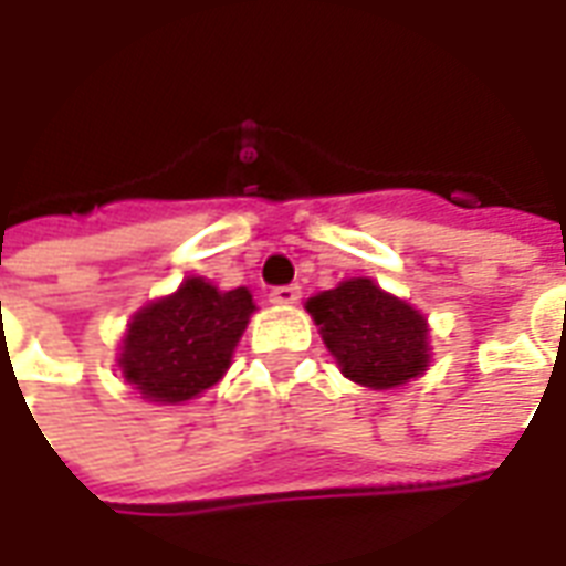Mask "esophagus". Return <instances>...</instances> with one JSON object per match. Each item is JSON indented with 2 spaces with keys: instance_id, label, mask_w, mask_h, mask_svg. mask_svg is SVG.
I'll return each mask as SVG.
<instances>
[{
  "instance_id": "esophagus-1",
  "label": "esophagus",
  "mask_w": 566,
  "mask_h": 566,
  "mask_svg": "<svg viewBox=\"0 0 566 566\" xmlns=\"http://www.w3.org/2000/svg\"><path fill=\"white\" fill-rule=\"evenodd\" d=\"M300 300V287L296 284H282V287H272L270 291V303L275 306H294Z\"/></svg>"
}]
</instances>
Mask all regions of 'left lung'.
Instances as JSON below:
<instances>
[{"instance_id": "1", "label": "left lung", "mask_w": 566, "mask_h": 566, "mask_svg": "<svg viewBox=\"0 0 566 566\" xmlns=\"http://www.w3.org/2000/svg\"><path fill=\"white\" fill-rule=\"evenodd\" d=\"M308 312L343 373L364 388H397L427 367V324L369 279L312 296Z\"/></svg>"}]
</instances>
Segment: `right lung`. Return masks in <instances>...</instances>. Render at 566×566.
<instances>
[{
  "instance_id": "1",
  "label": "right lung",
  "mask_w": 566,
  "mask_h": 566,
  "mask_svg": "<svg viewBox=\"0 0 566 566\" xmlns=\"http://www.w3.org/2000/svg\"><path fill=\"white\" fill-rule=\"evenodd\" d=\"M251 312L245 287L223 294L206 279H187L133 318L120 348L124 379L157 403L197 397L227 373Z\"/></svg>"
}]
</instances>
